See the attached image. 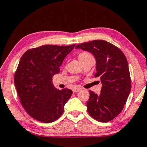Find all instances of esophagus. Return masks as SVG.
Returning a JSON list of instances; mask_svg holds the SVG:
<instances>
[{
	"label": "esophagus",
	"instance_id": "1",
	"mask_svg": "<svg viewBox=\"0 0 147 147\" xmlns=\"http://www.w3.org/2000/svg\"><path fill=\"white\" fill-rule=\"evenodd\" d=\"M81 90H82V89L81 88H75V89H73V92L77 93V92H80V91H81Z\"/></svg>",
	"mask_w": 147,
	"mask_h": 147
}]
</instances>
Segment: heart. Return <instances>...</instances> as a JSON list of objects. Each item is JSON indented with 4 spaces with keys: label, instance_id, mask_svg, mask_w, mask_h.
Returning a JSON list of instances; mask_svg holds the SVG:
<instances>
[{
    "label": "heart",
    "instance_id": "b5f03b06",
    "mask_svg": "<svg viewBox=\"0 0 147 147\" xmlns=\"http://www.w3.org/2000/svg\"><path fill=\"white\" fill-rule=\"evenodd\" d=\"M88 55H91L90 54V53H80V54H79V57L88 56Z\"/></svg>",
    "mask_w": 147,
    "mask_h": 147
}]
</instances>
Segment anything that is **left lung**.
I'll use <instances>...</instances> for the list:
<instances>
[{
    "label": "left lung",
    "mask_w": 147,
    "mask_h": 147,
    "mask_svg": "<svg viewBox=\"0 0 147 147\" xmlns=\"http://www.w3.org/2000/svg\"><path fill=\"white\" fill-rule=\"evenodd\" d=\"M75 49L90 52L96 59L95 77L102 84L99 95L90 91L87 102L88 113L100 122L110 121L123 110L131 90L127 59L114 45L95 40L77 45Z\"/></svg>",
    "instance_id": "8db88e82"
}]
</instances>
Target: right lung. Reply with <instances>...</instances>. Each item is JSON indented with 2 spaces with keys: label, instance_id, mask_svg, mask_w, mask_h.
Here are the masks:
<instances>
[{
  "label": "right lung",
  "instance_id": "add662e5",
  "mask_svg": "<svg viewBox=\"0 0 147 147\" xmlns=\"http://www.w3.org/2000/svg\"><path fill=\"white\" fill-rule=\"evenodd\" d=\"M75 47L45 45L28 50L20 59L14 83L28 114L42 123H51L64 112L72 94L69 89L58 90L52 77L60 72L64 58Z\"/></svg>",
  "mask_w": 147,
  "mask_h": 147
}]
</instances>
